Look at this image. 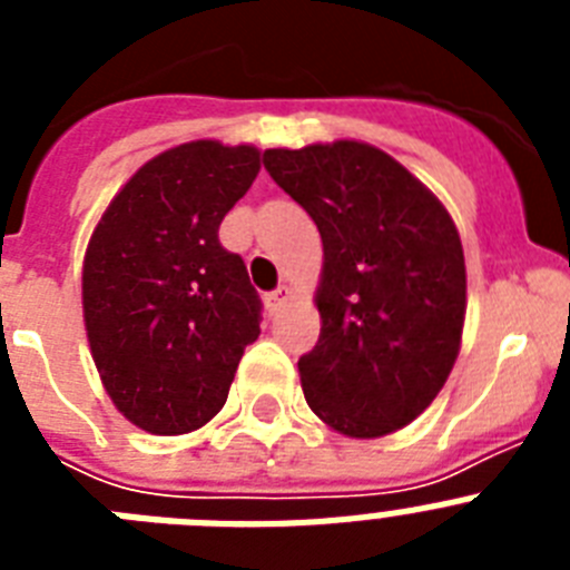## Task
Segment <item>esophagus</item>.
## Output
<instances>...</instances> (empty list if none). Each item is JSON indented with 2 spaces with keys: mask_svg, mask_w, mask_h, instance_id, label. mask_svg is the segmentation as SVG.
Returning a JSON list of instances; mask_svg holds the SVG:
<instances>
[{
  "mask_svg": "<svg viewBox=\"0 0 570 570\" xmlns=\"http://www.w3.org/2000/svg\"><path fill=\"white\" fill-rule=\"evenodd\" d=\"M288 299H291V288H288V285H279V288L271 291V294L265 296V305H268L271 314H276V311H279Z\"/></svg>",
  "mask_w": 570,
  "mask_h": 570,
  "instance_id": "esophagus-1",
  "label": "esophagus"
}]
</instances>
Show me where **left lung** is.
<instances>
[{"label":"left lung","instance_id":"obj_1","mask_svg":"<svg viewBox=\"0 0 570 570\" xmlns=\"http://www.w3.org/2000/svg\"><path fill=\"white\" fill-rule=\"evenodd\" d=\"M322 236L320 342L299 356L311 411L354 440L400 431L445 385L465 322V256L445 205L394 156L340 139L262 154Z\"/></svg>","mask_w":570,"mask_h":570}]
</instances>
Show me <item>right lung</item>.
I'll use <instances>...</instances> for the list:
<instances>
[{"label": "right lung", "instance_id": "right-lung-1", "mask_svg": "<svg viewBox=\"0 0 570 570\" xmlns=\"http://www.w3.org/2000/svg\"><path fill=\"white\" fill-rule=\"evenodd\" d=\"M259 174L254 145L196 139L154 156L99 219L82 268L90 354L119 414L156 436L223 411L262 302L219 225Z\"/></svg>", "mask_w": 570, "mask_h": 570}]
</instances>
